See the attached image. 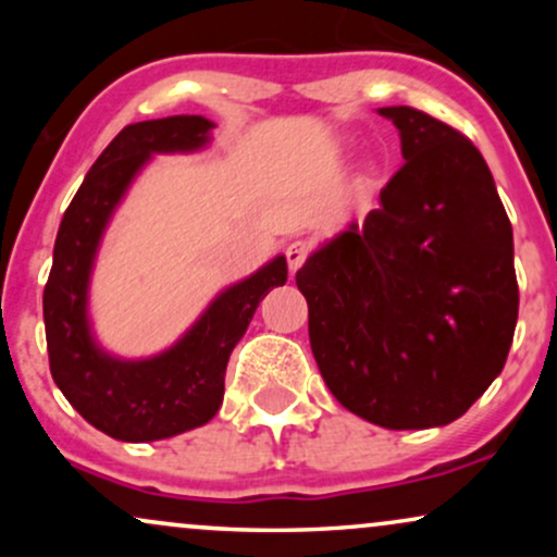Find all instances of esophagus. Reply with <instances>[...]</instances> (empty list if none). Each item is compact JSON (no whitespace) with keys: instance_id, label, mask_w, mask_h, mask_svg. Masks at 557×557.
<instances>
[{"instance_id":"obj_1","label":"esophagus","mask_w":557,"mask_h":557,"mask_svg":"<svg viewBox=\"0 0 557 557\" xmlns=\"http://www.w3.org/2000/svg\"><path fill=\"white\" fill-rule=\"evenodd\" d=\"M306 257H309V246H306L304 240H293L290 246L285 248V261H287V270H290V272L300 270V264H304Z\"/></svg>"}]
</instances>
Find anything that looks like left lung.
Here are the masks:
<instances>
[{"mask_svg":"<svg viewBox=\"0 0 557 557\" xmlns=\"http://www.w3.org/2000/svg\"><path fill=\"white\" fill-rule=\"evenodd\" d=\"M403 168L380 209L296 272L319 372L356 417L426 430L463 417L503 372L519 319L513 230L471 138L382 107Z\"/></svg>","mask_w":557,"mask_h":557,"instance_id":"left-lung-1","label":"left lung"}]
</instances>
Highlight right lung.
Masks as SVG:
<instances>
[{
  "label": "right lung",
  "instance_id": "right-lung-1",
  "mask_svg": "<svg viewBox=\"0 0 557 557\" xmlns=\"http://www.w3.org/2000/svg\"><path fill=\"white\" fill-rule=\"evenodd\" d=\"M209 127L212 123L198 114L125 125L88 170L54 240L44 287L49 369L88 424L125 443L172 437L214 417L225 395L230 354L267 293L287 280L285 259L277 257L222 293L175 348L149 361L112 359L88 335V274L112 209L149 154L198 149L207 144Z\"/></svg>",
  "mask_w": 557,
  "mask_h": 557
}]
</instances>
